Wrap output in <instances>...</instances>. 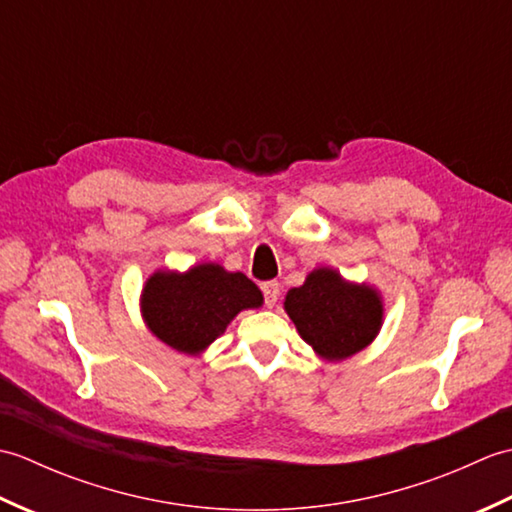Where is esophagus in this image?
I'll list each match as a JSON object with an SVG mask.
<instances>
[{
	"mask_svg": "<svg viewBox=\"0 0 512 512\" xmlns=\"http://www.w3.org/2000/svg\"><path fill=\"white\" fill-rule=\"evenodd\" d=\"M262 290H264L266 306H268V308H273L275 303H277V299H279V292H281L279 284H277V281H268V284H264V286H262Z\"/></svg>",
	"mask_w": 512,
	"mask_h": 512,
	"instance_id": "obj_1",
	"label": "esophagus"
}]
</instances>
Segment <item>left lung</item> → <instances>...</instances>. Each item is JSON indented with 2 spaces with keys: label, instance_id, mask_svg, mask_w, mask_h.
I'll return each instance as SVG.
<instances>
[{
  "label": "left lung",
  "instance_id": "8db88e82",
  "mask_svg": "<svg viewBox=\"0 0 512 512\" xmlns=\"http://www.w3.org/2000/svg\"><path fill=\"white\" fill-rule=\"evenodd\" d=\"M284 310L299 336L325 363H339L365 350L383 328L385 303L372 284L347 281L339 270H310L299 288H290Z\"/></svg>",
  "mask_w": 512,
  "mask_h": 512
}]
</instances>
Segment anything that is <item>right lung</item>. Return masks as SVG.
<instances>
[{"mask_svg": "<svg viewBox=\"0 0 512 512\" xmlns=\"http://www.w3.org/2000/svg\"><path fill=\"white\" fill-rule=\"evenodd\" d=\"M264 306V295L244 273L202 262L187 270L158 268L140 290L145 328L171 350L202 356L242 310Z\"/></svg>", "mask_w": 512, "mask_h": 512, "instance_id": "1", "label": "right lung"}]
</instances>
